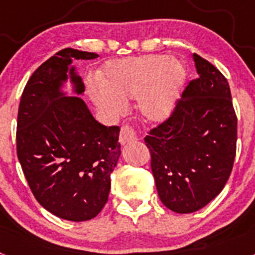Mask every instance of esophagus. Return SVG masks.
Returning <instances> with one entry per match:
<instances>
[{"label": "esophagus", "mask_w": 255, "mask_h": 255, "mask_svg": "<svg viewBox=\"0 0 255 255\" xmlns=\"http://www.w3.org/2000/svg\"><path fill=\"white\" fill-rule=\"evenodd\" d=\"M119 140H120L121 145H125V144L136 140V134H135V131L130 126H123L120 131V136H119Z\"/></svg>", "instance_id": "esophagus-1"}]
</instances>
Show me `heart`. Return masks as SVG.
I'll list each match as a JSON object with an SVG mask.
<instances>
[{
  "instance_id": "heart-1",
  "label": "heart",
  "mask_w": 255,
  "mask_h": 255,
  "mask_svg": "<svg viewBox=\"0 0 255 255\" xmlns=\"http://www.w3.org/2000/svg\"><path fill=\"white\" fill-rule=\"evenodd\" d=\"M185 67L164 55H145L108 61L101 83L88 92L102 114L123 115L126 101L138 98V110L149 123L167 120L179 101L185 82Z\"/></svg>"
}]
</instances>
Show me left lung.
<instances>
[{
  "instance_id": "obj_1",
  "label": "left lung",
  "mask_w": 255,
  "mask_h": 255,
  "mask_svg": "<svg viewBox=\"0 0 255 255\" xmlns=\"http://www.w3.org/2000/svg\"><path fill=\"white\" fill-rule=\"evenodd\" d=\"M198 79L184 91L171 117L144 138L162 203L176 213L199 211L230 177L238 119L226 78L193 55Z\"/></svg>"
}]
</instances>
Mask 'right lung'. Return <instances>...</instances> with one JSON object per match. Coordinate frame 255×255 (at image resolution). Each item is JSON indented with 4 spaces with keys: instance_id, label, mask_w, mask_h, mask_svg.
Segmentation results:
<instances>
[{
    "instance_id": "add662e5",
    "label": "right lung",
    "mask_w": 255,
    "mask_h": 255,
    "mask_svg": "<svg viewBox=\"0 0 255 255\" xmlns=\"http://www.w3.org/2000/svg\"><path fill=\"white\" fill-rule=\"evenodd\" d=\"M97 57L57 52L30 76L17 114V158L31 193L52 215L75 222L102 211L121 154L119 126L98 123L80 97L84 84L73 61ZM67 82L74 96H67Z\"/></svg>"
}]
</instances>
